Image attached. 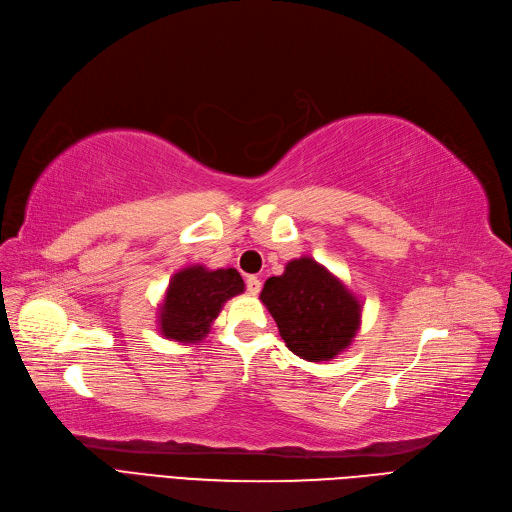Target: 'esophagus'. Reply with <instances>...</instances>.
<instances>
[{"mask_svg":"<svg viewBox=\"0 0 512 512\" xmlns=\"http://www.w3.org/2000/svg\"><path fill=\"white\" fill-rule=\"evenodd\" d=\"M245 288H248V292H250L252 296H256V294L260 292V288H262V281L252 275V277L245 279Z\"/></svg>","mask_w":512,"mask_h":512,"instance_id":"34e87169","label":"esophagus"}]
</instances>
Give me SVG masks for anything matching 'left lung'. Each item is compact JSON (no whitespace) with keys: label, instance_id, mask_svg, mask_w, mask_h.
Here are the masks:
<instances>
[{"label":"left lung","instance_id":"left-lung-1","mask_svg":"<svg viewBox=\"0 0 512 512\" xmlns=\"http://www.w3.org/2000/svg\"><path fill=\"white\" fill-rule=\"evenodd\" d=\"M260 301L273 315L286 347L309 362L337 358L360 328L358 298L309 256L290 260L284 273L264 281Z\"/></svg>","mask_w":512,"mask_h":512}]
</instances>
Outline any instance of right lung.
Listing matches in <instances>:
<instances>
[{
	"instance_id": "obj_1",
	"label": "right lung",
	"mask_w": 512,
	"mask_h": 512,
	"mask_svg": "<svg viewBox=\"0 0 512 512\" xmlns=\"http://www.w3.org/2000/svg\"><path fill=\"white\" fill-rule=\"evenodd\" d=\"M237 269L211 271L192 264L169 281L163 305L158 309V328L169 341L199 343L214 324L222 305L243 292Z\"/></svg>"
}]
</instances>
